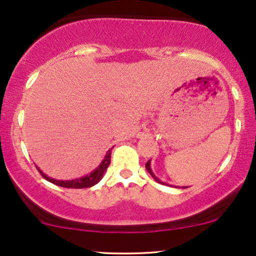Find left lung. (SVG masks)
Listing matches in <instances>:
<instances>
[{
    "instance_id": "8db88e82",
    "label": "left lung",
    "mask_w": 256,
    "mask_h": 256,
    "mask_svg": "<svg viewBox=\"0 0 256 256\" xmlns=\"http://www.w3.org/2000/svg\"><path fill=\"white\" fill-rule=\"evenodd\" d=\"M145 168H146L148 172L151 174V177H152V178H154V180H156V182H158V183H160V184H166V186H169V184H168V183H166V182H162V180H160V178H158V177L156 176V174H154V171H152V169H151V160H148V163H146V164H145ZM184 188H186V186H184ZM186 188H188V186H186Z\"/></svg>"
}]
</instances>
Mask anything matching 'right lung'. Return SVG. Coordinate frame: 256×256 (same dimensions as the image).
Segmentation results:
<instances>
[{
  "mask_svg": "<svg viewBox=\"0 0 256 256\" xmlns=\"http://www.w3.org/2000/svg\"><path fill=\"white\" fill-rule=\"evenodd\" d=\"M111 152H112V148H110V150L106 152L105 157L102 158V163H100L98 168H96L92 172L87 174H85V176L79 177V178H76V180H64L52 178V177H48L46 174L42 172V171L38 169V166L36 168H38V170L40 171V174H42V177H44V178H46L48 182L56 184V186H59L62 188H70V189H85V188H90V186H96V184L99 183L100 180L104 177L105 171L108 170V168L110 166V162H111Z\"/></svg>",
  "mask_w": 256,
  "mask_h": 256,
  "instance_id": "obj_1",
  "label": "right lung"
}]
</instances>
